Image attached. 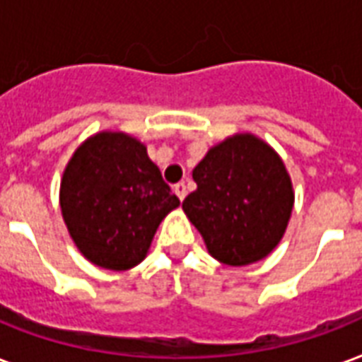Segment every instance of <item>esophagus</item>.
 Listing matches in <instances>:
<instances>
[{
	"mask_svg": "<svg viewBox=\"0 0 362 362\" xmlns=\"http://www.w3.org/2000/svg\"><path fill=\"white\" fill-rule=\"evenodd\" d=\"M173 189H175V193L176 195H178V199L180 201H184V197H186V184H184V182H178V184H175V187H173Z\"/></svg>",
	"mask_w": 362,
	"mask_h": 362,
	"instance_id": "obj_1",
	"label": "esophagus"
}]
</instances>
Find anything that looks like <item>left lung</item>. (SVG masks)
I'll list each match as a JSON object with an SVG mask.
<instances>
[{
    "label": "left lung",
    "instance_id": "obj_1",
    "mask_svg": "<svg viewBox=\"0 0 362 362\" xmlns=\"http://www.w3.org/2000/svg\"><path fill=\"white\" fill-rule=\"evenodd\" d=\"M197 189L182 209L212 258L226 266L264 260L283 239L294 189L279 153L250 132L212 146L192 173Z\"/></svg>",
    "mask_w": 362,
    "mask_h": 362
}]
</instances>
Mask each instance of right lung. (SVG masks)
Returning a JSON list of instances; mask_svg holds the SVG:
<instances>
[{
  "mask_svg": "<svg viewBox=\"0 0 362 362\" xmlns=\"http://www.w3.org/2000/svg\"><path fill=\"white\" fill-rule=\"evenodd\" d=\"M180 199L138 138L100 131L83 142L60 180V211L90 264L127 272L144 260L157 228Z\"/></svg>",
  "mask_w": 362,
  "mask_h": 362,
  "instance_id": "obj_1",
  "label": "right lung"
}]
</instances>
